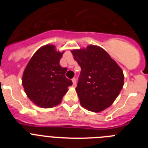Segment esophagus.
<instances>
[{
    "label": "esophagus",
    "instance_id": "1",
    "mask_svg": "<svg viewBox=\"0 0 148 148\" xmlns=\"http://www.w3.org/2000/svg\"><path fill=\"white\" fill-rule=\"evenodd\" d=\"M72 81H73V85H75V84H76V78H73V79H72Z\"/></svg>",
    "mask_w": 148,
    "mask_h": 148
}]
</instances>
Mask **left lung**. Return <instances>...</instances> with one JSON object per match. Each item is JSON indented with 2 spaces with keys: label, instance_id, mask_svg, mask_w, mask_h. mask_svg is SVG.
I'll use <instances>...</instances> for the list:
<instances>
[{
  "label": "left lung",
  "instance_id": "8db88e82",
  "mask_svg": "<svg viewBox=\"0 0 148 148\" xmlns=\"http://www.w3.org/2000/svg\"><path fill=\"white\" fill-rule=\"evenodd\" d=\"M81 66L75 88L83 108L95 113L109 108L124 85L120 66L102 48L94 45L72 51Z\"/></svg>",
  "mask_w": 148,
  "mask_h": 148
}]
</instances>
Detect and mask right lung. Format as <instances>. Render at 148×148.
I'll list each match as a JSON object with an SVG mask.
<instances>
[{
  "label": "right lung",
  "mask_w": 148,
  "mask_h": 148,
  "mask_svg": "<svg viewBox=\"0 0 148 148\" xmlns=\"http://www.w3.org/2000/svg\"><path fill=\"white\" fill-rule=\"evenodd\" d=\"M63 53L57 52L53 45L44 46L34 54L23 72L25 92L39 107L49 108L60 104L73 84L65 76L67 69L59 64Z\"/></svg>",
  "instance_id": "add662e5"
}]
</instances>
